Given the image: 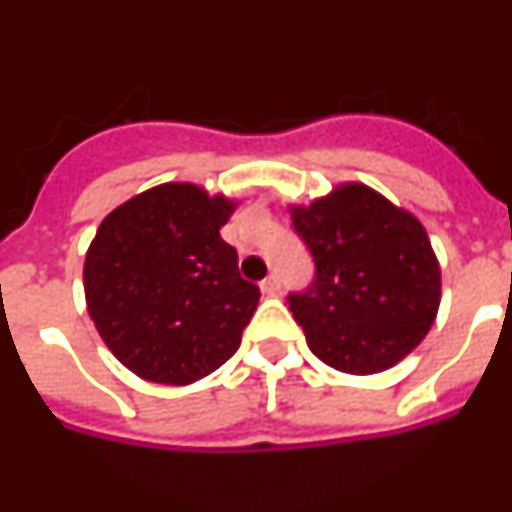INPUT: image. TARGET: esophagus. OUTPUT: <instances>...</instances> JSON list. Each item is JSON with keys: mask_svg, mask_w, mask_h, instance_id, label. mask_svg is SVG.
Listing matches in <instances>:
<instances>
[{"mask_svg": "<svg viewBox=\"0 0 512 512\" xmlns=\"http://www.w3.org/2000/svg\"><path fill=\"white\" fill-rule=\"evenodd\" d=\"M279 287H282V284H279L277 274H269V277L261 282V292H264V295H277Z\"/></svg>", "mask_w": 512, "mask_h": 512, "instance_id": "34e87169", "label": "esophagus"}]
</instances>
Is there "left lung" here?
<instances>
[{
  "label": "left lung",
  "instance_id": "8db88e82",
  "mask_svg": "<svg viewBox=\"0 0 512 512\" xmlns=\"http://www.w3.org/2000/svg\"><path fill=\"white\" fill-rule=\"evenodd\" d=\"M315 279L289 310L320 361L346 374L395 366L436 320L441 269L423 225L364 184L292 207Z\"/></svg>",
  "mask_w": 512,
  "mask_h": 512
}]
</instances>
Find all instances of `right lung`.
<instances>
[{
    "label": "right lung",
    "instance_id": "right-lung-1",
    "mask_svg": "<svg viewBox=\"0 0 512 512\" xmlns=\"http://www.w3.org/2000/svg\"><path fill=\"white\" fill-rule=\"evenodd\" d=\"M233 210L194 184H161L99 225L84 261L89 318L138 377L197 382L241 346L261 292L220 238Z\"/></svg>",
    "mask_w": 512,
    "mask_h": 512
}]
</instances>
